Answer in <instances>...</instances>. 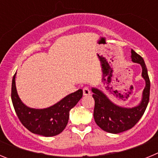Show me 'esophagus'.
Wrapping results in <instances>:
<instances>
[{"mask_svg":"<svg viewBox=\"0 0 158 158\" xmlns=\"http://www.w3.org/2000/svg\"><path fill=\"white\" fill-rule=\"evenodd\" d=\"M90 93H91V92H90V90H89V89L88 87H85L83 89V95L84 96H89V95H90Z\"/></svg>","mask_w":158,"mask_h":158,"instance_id":"esophagus-1","label":"esophagus"}]
</instances>
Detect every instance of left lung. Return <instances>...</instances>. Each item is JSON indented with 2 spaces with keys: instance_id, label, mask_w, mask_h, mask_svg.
<instances>
[{
  "instance_id": "1",
  "label": "left lung",
  "mask_w": 158,
  "mask_h": 158,
  "mask_svg": "<svg viewBox=\"0 0 158 158\" xmlns=\"http://www.w3.org/2000/svg\"><path fill=\"white\" fill-rule=\"evenodd\" d=\"M131 58L132 62L142 67V77L146 83L138 105L132 107L119 106L111 101L102 90L92 88L95 100V122L103 131L108 133L118 134L133 127L143 115L150 100V82L144 60L134 50H131Z\"/></svg>"
}]
</instances>
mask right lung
<instances>
[{
	"label": "right lung",
	"instance_id": "1",
	"mask_svg": "<svg viewBox=\"0 0 158 158\" xmlns=\"http://www.w3.org/2000/svg\"><path fill=\"white\" fill-rule=\"evenodd\" d=\"M16 72L12 81V104L18 118L23 126L31 133L44 137L58 135L66 127L69 111L81 99L83 91H77L67 95L54 105L46 108H32L22 102L16 87Z\"/></svg>",
	"mask_w": 158,
	"mask_h": 158
}]
</instances>
